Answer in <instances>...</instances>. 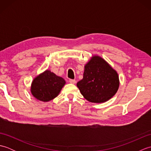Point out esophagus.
Here are the masks:
<instances>
[{
  "mask_svg": "<svg viewBox=\"0 0 151 151\" xmlns=\"http://www.w3.org/2000/svg\"><path fill=\"white\" fill-rule=\"evenodd\" d=\"M69 82L70 83V84H75L76 83V81L75 80H73V79H70L69 80Z\"/></svg>",
  "mask_w": 151,
  "mask_h": 151,
  "instance_id": "obj_1",
  "label": "esophagus"
}]
</instances>
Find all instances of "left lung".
Instances as JSON below:
<instances>
[{
  "label": "left lung",
  "instance_id": "obj_1",
  "mask_svg": "<svg viewBox=\"0 0 151 151\" xmlns=\"http://www.w3.org/2000/svg\"><path fill=\"white\" fill-rule=\"evenodd\" d=\"M81 94L91 102L102 103L116 93L119 79L117 71L99 56H93L84 66L83 78L76 84Z\"/></svg>",
  "mask_w": 151,
  "mask_h": 151
}]
</instances>
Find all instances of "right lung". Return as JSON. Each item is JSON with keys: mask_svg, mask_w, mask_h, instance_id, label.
I'll list each match as a JSON object with an SVG mask.
<instances>
[{"mask_svg": "<svg viewBox=\"0 0 151 151\" xmlns=\"http://www.w3.org/2000/svg\"><path fill=\"white\" fill-rule=\"evenodd\" d=\"M65 84V81L63 78L56 75L50 70H46L33 80L30 91L37 100L48 102L59 95Z\"/></svg>", "mask_w": 151, "mask_h": 151, "instance_id": "add662e5", "label": "right lung"}]
</instances>
